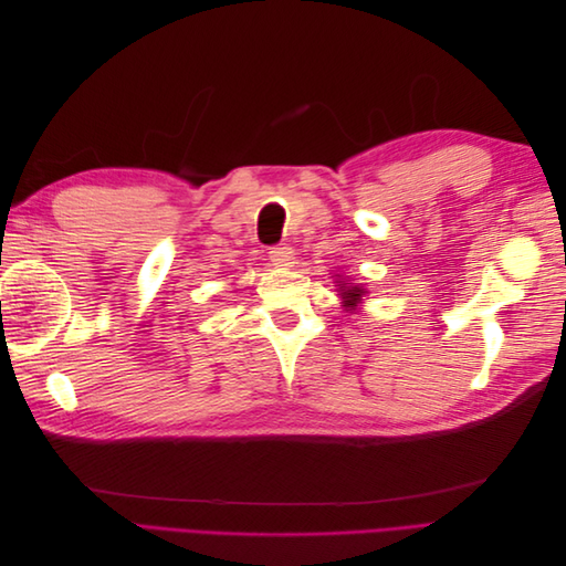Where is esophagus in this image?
Wrapping results in <instances>:
<instances>
[{"instance_id":"34e87169","label":"esophagus","mask_w":566,"mask_h":566,"mask_svg":"<svg viewBox=\"0 0 566 566\" xmlns=\"http://www.w3.org/2000/svg\"><path fill=\"white\" fill-rule=\"evenodd\" d=\"M269 260L273 262V266H287L293 264V248L287 245H276L269 250Z\"/></svg>"}]
</instances>
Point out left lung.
Wrapping results in <instances>:
<instances>
[{"instance_id":"obj_1","label":"left lung","mask_w":566,"mask_h":566,"mask_svg":"<svg viewBox=\"0 0 566 566\" xmlns=\"http://www.w3.org/2000/svg\"><path fill=\"white\" fill-rule=\"evenodd\" d=\"M337 283H339L342 306H345L347 312L356 310V306L361 304V297L366 295V287H361V285H354V283H345V281H337Z\"/></svg>"}]
</instances>
